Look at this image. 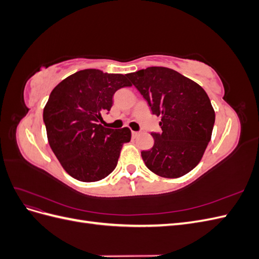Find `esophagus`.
Here are the masks:
<instances>
[{
    "label": "esophagus",
    "mask_w": 259,
    "mask_h": 259,
    "mask_svg": "<svg viewBox=\"0 0 259 259\" xmlns=\"http://www.w3.org/2000/svg\"><path fill=\"white\" fill-rule=\"evenodd\" d=\"M138 135H139L138 132H134V131L132 132V137H133V138H136Z\"/></svg>",
    "instance_id": "1"
}]
</instances>
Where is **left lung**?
<instances>
[{
  "label": "left lung",
  "instance_id": "1",
  "mask_svg": "<svg viewBox=\"0 0 259 259\" xmlns=\"http://www.w3.org/2000/svg\"><path fill=\"white\" fill-rule=\"evenodd\" d=\"M126 75L152 114L161 116L162 131L151 134L153 147L142 152L146 166L165 178L189 173L201 161L214 127L215 111L207 94L198 83L165 67Z\"/></svg>",
  "mask_w": 259,
  "mask_h": 259
}]
</instances>
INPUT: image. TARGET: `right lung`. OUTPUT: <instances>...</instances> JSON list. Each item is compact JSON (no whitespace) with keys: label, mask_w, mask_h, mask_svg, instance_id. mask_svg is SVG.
I'll return each instance as SVG.
<instances>
[{"label":"right lung","mask_w":259,"mask_h":259,"mask_svg":"<svg viewBox=\"0 0 259 259\" xmlns=\"http://www.w3.org/2000/svg\"><path fill=\"white\" fill-rule=\"evenodd\" d=\"M125 74L85 69L62 80L44 107L43 120L53 152L67 173L84 183L98 182L115 168L128 127L99 124L112 107L114 93L132 84Z\"/></svg>","instance_id":"obj_1"}]
</instances>
